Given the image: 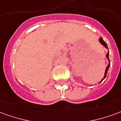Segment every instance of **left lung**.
<instances>
[{
    "label": "left lung",
    "mask_w": 121,
    "mask_h": 121,
    "mask_svg": "<svg viewBox=\"0 0 121 121\" xmlns=\"http://www.w3.org/2000/svg\"><path fill=\"white\" fill-rule=\"evenodd\" d=\"M99 41H100V43H101L102 45H103V46H104L105 47V48H108V46H107V44H106V43L104 41V40H103V39L102 38V37H100V39H99ZM106 58H108V61H109V63H108V66L106 67V71H105V73H104V78H103L102 79V80L100 81V82H101L103 80H104L106 77V74H107V73H108V69H109V66H110V61H109V51L108 52V53H107V54H106Z\"/></svg>",
    "instance_id": "8db88e82"
}]
</instances>
